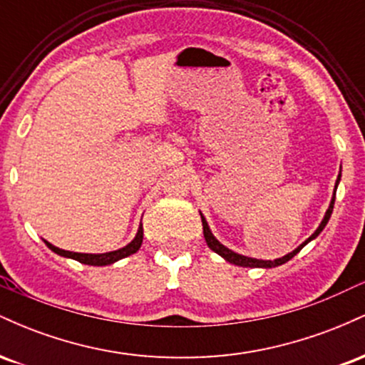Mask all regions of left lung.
Listing matches in <instances>:
<instances>
[{
    "label": "left lung",
    "mask_w": 365,
    "mask_h": 365,
    "mask_svg": "<svg viewBox=\"0 0 365 365\" xmlns=\"http://www.w3.org/2000/svg\"><path fill=\"white\" fill-rule=\"evenodd\" d=\"M338 182H340V175H338L336 185H338ZM334 195H336V187H334ZM334 195H333V199H331V204H329L328 211H326V216H324V220L321 221L319 228H317L316 232H314L312 235L309 237L307 240H305L302 245H300V247H297V249L293 250V252L287 254V255H283V257H279V259H274V261H261V259L245 257V255H240V254L233 252V250L226 249L225 245H221L220 242L216 240L215 235H212V233H211V230H209V226H207V223H206V220H204V216L200 215V220H202V228H204V238H206V242H207L209 249H211V250H215L216 254H220L221 257L226 259V261H228V262L235 264V266H244V267H276V266H282V264H284V262H287V261H290V259L293 257V255H295V254H299L300 250H302L304 247L307 245L309 242L312 240V238H316L317 235H319V233L322 232V228H324V226L328 225V221H329V217H331V212H333V206H334Z\"/></svg>",
    "instance_id": "1"
}]
</instances>
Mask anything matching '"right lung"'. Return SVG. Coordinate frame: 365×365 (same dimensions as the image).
<instances>
[{
  "label": "right lung",
  "instance_id": "add662e5",
  "mask_svg": "<svg viewBox=\"0 0 365 365\" xmlns=\"http://www.w3.org/2000/svg\"><path fill=\"white\" fill-rule=\"evenodd\" d=\"M142 238H144V228H142V225L139 226V232H137L135 238H133L132 242L127 247H123V249L120 250H113V252H106V254H78V252H70V250H63V249H58V247H54L49 244V242H46V245L49 247V249L53 250V252L63 255V257H70V259H75V261L82 262V264H89V266H108V264H113L116 261H120V259L127 257V255H132L135 254L137 250L140 249L142 245Z\"/></svg>",
  "mask_w": 365,
  "mask_h": 365
}]
</instances>
